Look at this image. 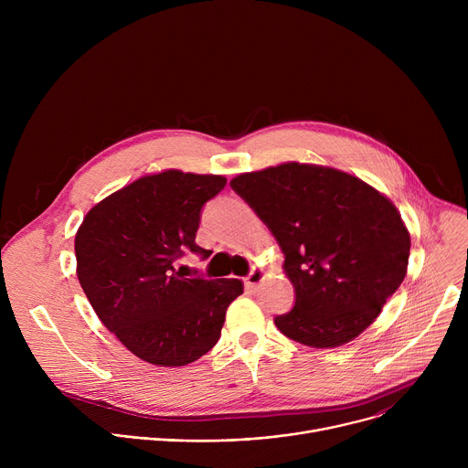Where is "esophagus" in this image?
Here are the masks:
<instances>
[{
    "label": "esophagus",
    "instance_id": "1",
    "mask_svg": "<svg viewBox=\"0 0 468 468\" xmlns=\"http://www.w3.org/2000/svg\"><path fill=\"white\" fill-rule=\"evenodd\" d=\"M264 278V271L262 269H253L246 278H244V285L248 291H255L257 285L262 282Z\"/></svg>",
    "mask_w": 468,
    "mask_h": 468
}]
</instances>
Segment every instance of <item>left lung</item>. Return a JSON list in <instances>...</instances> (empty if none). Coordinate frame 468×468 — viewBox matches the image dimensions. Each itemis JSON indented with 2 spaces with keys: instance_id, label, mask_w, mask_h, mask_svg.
Here are the masks:
<instances>
[{
  "instance_id": "1",
  "label": "left lung",
  "mask_w": 468,
  "mask_h": 468,
  "mask_svg": "<svg viewBox=\"0 0 468 468\" xmlns=\"http://www.w3.org/2000/svg\"><path fill=\"white\" fill-rule=\"evenodd\" d=\"M231 188L276 237L296 302L274 318L285 337L335 348L356 339L402 285L411 239L392 202L335 168L285 163Z\"/></svg>"
}]
</instances>
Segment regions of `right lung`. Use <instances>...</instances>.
<instances>
[{"label":"right lung","mask_w":468,"mask_h":468,"mask_svg":"<svg viewBox=\"0 0 468 468\" xmlns=\"http://www.w3.org/2000/svg\"><path fill=\"white\" fill-rule=\"evenodd\" d=\"M226 186L222 176L166 170L146 176L94 206L78 235V280L116 339L159 367H183L220 339L239 280L185 278L176 261L196 244L204 206Z\"/></svg>","instance_id":"right-lung-1"}]
</instances>
